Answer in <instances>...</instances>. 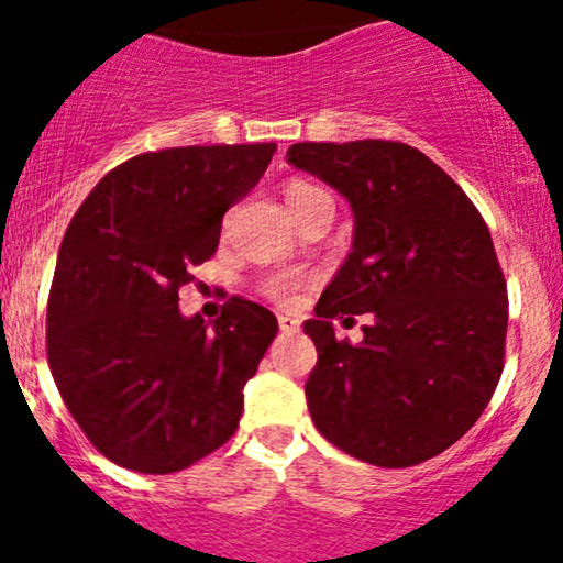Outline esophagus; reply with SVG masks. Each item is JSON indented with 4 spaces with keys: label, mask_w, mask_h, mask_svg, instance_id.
<instances>
[{
    "label": "esophagus",
    "mask_w": 563,
    "mask_h": 563,
    "mask_svg": "<svg viewBox=\"0 0 563 563\" xmlns=\"http://www.w3.org/2000/svg\"><path fill=\"white\" fill-rule=\"evenodd\" d=\"M277 323H280L283 334H294V331H299V321H297V318H291V316H280V318H277Z\"/></svg>",
    "instance_id": "34e87169"
}]
</instances>
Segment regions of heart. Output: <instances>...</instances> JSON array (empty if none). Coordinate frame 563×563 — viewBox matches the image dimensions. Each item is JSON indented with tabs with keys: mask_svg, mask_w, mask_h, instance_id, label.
I'll return each mask as SVG.
<instances>
[{
	"mask_svg": "<svg viewBox=\"0 0 563 563\" xmlns=\"http://www.w3.org/2000/svg\"><path fill=\"white\" fill-rule=\"evenodd\" d=\"M318 199H329V194L323 191V188L312 186V183L291 180L286 186V202L291 207V212L305 210L307 205L318 202ZM297 288H299V280L291 275H277L266 283V294H269L275 301H280V305H288V301L294 299V294H297Z\"/></svg>",
	"mask_w": 563,
	"mask_h": 563,
	"instance_id": "b5f03b06",
	"label": "heart"
}]
</instances>
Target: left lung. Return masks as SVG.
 Masks as SVG:
<instances>
[{
	"label": "left lung",
	"mask_w": 563,
	"mask_h": 563,
	"mask_svg": "<svg viewBox=\"0 0 563 563\" xmlns=\"http://www.w3.org/2000/svg\"><path fill=\"white\" fill-rule=\"evenodd\" d=\"M288 164L351 202L353 247L305 334L316 429L366 464L401 470L448 451L488 407L505 366L507 283L459 183L388 140L297 142ZM373 316L358 346L330 321Z\"/></svg>",
	"instance_id": "1"
}]
</instances>
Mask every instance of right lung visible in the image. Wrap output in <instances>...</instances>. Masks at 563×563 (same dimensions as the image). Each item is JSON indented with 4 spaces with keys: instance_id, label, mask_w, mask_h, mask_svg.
Wrapping results in <instances>:
<instances>
[{
    "instance_id": "obj_1",
    "label": "right lung",
    "mask_w": 563,
    "mask_h": 563,
    "mask_svg": "<svg viewBox=\"0 0 563 563\" xmlns=\"http://www.w3.org/2000/svg\"><path fill=\"white\" fill-rule=\"evenodd\" d=\"M277 151L188 145L140 153L75 212L47 297V364L82 434L112 464L169 475L223 445L277 318L232 297L205 323L177 291L216 253L223 212Z\"/></svg>"
}]
</instances>
